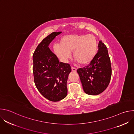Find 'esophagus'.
<instances>
[{
  "instance_id": "1",
  "label": "esophagus",
  "mask_w": 134,
  "mask_h": 134,
  "mask_svg": "<svg viewBox=\"0 0 134 134\" xmlns=\"http://www.w3.org/2000/svg\"><path fill=\"white\" fill-rule=\"evenodd\" d=\"M71 70H72V71H73L75 72V71H76V70H77V69H76V68H75V67H71Z\"/></svg>"
}]
</instances>
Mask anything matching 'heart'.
Masks as SVG:
<instances>
[{
	"mask_svg": "<svg viewBox=\"0 0 134 134\" xmlns=\"http://www.w3.org/2000/svg\"><path fill=\"white\" fill-rule=\"evenodd\" d=\"M97 41L91 34H71L64 36L59 43L53 46L54 53L63 62L67 61L72 52L73 58L80 65L90 63L97 53Z\"/></svg>",
	"mask_w": 134,
	"mask_h": 134,
	"instance_id": "b5f03b06",
	"label": "heart"
}]
</instances>
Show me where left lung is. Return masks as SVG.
I'll return each instance as SVG.
<instances>
[{
  "mask_svg": "<svg viewBox=\"0 0 134 134\" xmlns=\"http://www.w3.org/2000/svg\"><path fill=\"white\" fill-rule=\"evenodd\" d=\"M99 50L90 64L77 70L84 91L88 95H96L108 86L112 74L110 58L106 46L99 41Z\"/></svg>",
  "mask_w": 134,
  "mask_h": 134,
  "instance_id": "1",
  "label": "left lung"
}]
</instances>
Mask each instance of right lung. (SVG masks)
<instances>
[{
    "mask_svg": "<svg viewBox=\"0 0 134 134\" xmlns=\"http://www.w3.org/2000/svg\"><path fill=\"white\" fill-rule=\"evenodd\" d=\"M62 32H52L39 43L33 54V72L35 86L43 96L53 102L67 94V81L71 69L69 64L59 62L48 46Z\"/></svg>",
    "mask_w": 134,
    "mask_h": 134,
    "instance_id": "right-lung-1",
    "label": "right lung"
}]
</instances>
